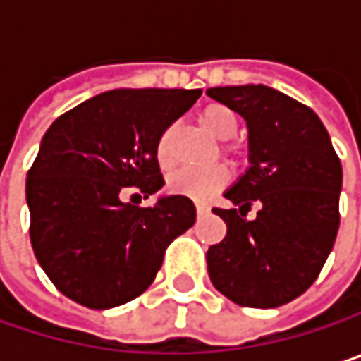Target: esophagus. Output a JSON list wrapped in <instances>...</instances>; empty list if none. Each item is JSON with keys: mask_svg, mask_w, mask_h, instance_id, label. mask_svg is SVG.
Returning a JSON list of instances; mask_svg holds the SVG:
<instances>
[{"mask_svg": "<svg viewBox=\"0 0 361 361\" xmlns=\"http://www.w3.org/2000/svg\"><path fill=\"white\" fill-rule=\"evenodd\" d=\"M211 209H209V204L207 202H196V213H198V217H202V215H207Z\"/></svg>", "mask_w": 361, "mask_h": 361, "instance_id": "obj_1", "label": "esophagus"}]
</instances>
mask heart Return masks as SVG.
<instances>
[{"label":"heart","instance_id":"1","mask_svg":"<svg viewBox=\"0 0 361 361\" xmlns=\"http://www.w3.org/2000/svg\"><path fill=\"white\" fill-rule=\"evenodd\" d=\"M200 125L217 140H230L238 131V118L234 110L224 104H209L200 112ZM157 161L165 169L169 167V135L165 133L157 144ZM228 169L224 165H213L207 169H178L169 176L167 188L173 194H181L185 198L204 202L213 198L226 183H228Z\"/></svg>","mask_w":361,"mask_h":361}]
</instances>
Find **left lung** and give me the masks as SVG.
I'll list each match as a JSON object with an SVG mask.
<instances>
[{
  "instance_id": "1",
  "label": "left lung",
  "mask_w": 361,
  "mask_h": 361,
  "mask_svg": "<svg viewBox=\"0 0 361 361\" xmlns=\"http://www.w3.org/2000/svg\"><path fill=\"white\" fill-rule=\"evenodd\" d=\"M207 96L247 121L251 163L224 194L238 209H213L228 234L207 251L209 278L243 307H280L316 282L334 247L341 161L318 114L274 87H211ZM252 202L262 207L247 220Z\"/></svg>"
}]
</instances>
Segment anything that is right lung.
<instances>
[{
	"instance_id": "obj_1",
	"label": "right lung",
	"mask_w": 361,
	"mask_h": 361,
	"mask_svg": "<svg viewBox=\"0 0 361 361\" xmlns=\"http://www.w3.org/2000/svg\"><path fill=\"white\" fill-rule=\"evenodd\" d=\"M200 90H112L58 116L27 173L31 245L54 286L79 305L110 310L140 297L165 249L196 221L194 202L163 194L157 144Z\"/></svg>"
}]
</instances>
